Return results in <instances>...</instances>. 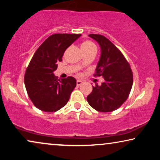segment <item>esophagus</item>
Segmentation results:
<instances>
[{
	"label": "esophagus",
	"instance_id": "obj_1",
	"mask_svg": "<svg viewBox=\"0 0 160 160\" xmlns=\"http://www.w3.org/2000/svg\"><path fill=\"white\" fill-rule=\"evenodd\" d=\"M82 84H83V82H82V81H80V80L76 81V85H77V87H79L80 85H82Z\"/></svg>",
	"mask_w": 160,
	"mask_h": 160
}]
</instances>
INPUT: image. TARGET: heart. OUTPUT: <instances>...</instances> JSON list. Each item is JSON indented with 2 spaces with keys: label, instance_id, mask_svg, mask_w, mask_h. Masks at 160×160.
Wrapping results in <instances>:
<instances>
[{
  "label": "heart",
  "instance_id": "1",
  "mask_svg": "<svg viewBox=\"0 0 160 160\" xmlns=\"http://www.w3.org/2000/svg\"><path fill=\"white\" fill-rule=\"evenodd\" d=\"M81 49H82L83 52H84L85 54L88 53V52L96 51V46L95 45V43H94L93 42H92L91 41L85 40L81 43ZM78 65L81 67L84 66V62H81L79 64H78Z\"/></svg>",
  "mask_w": 160,
  "mask_h": 160
}]
</instances>
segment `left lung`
Here are the masks:
<instances>
[{"label":"left lung","instance_id":"obj_1","mask_svg":"<svg viewBox=\"0 0 160 160\" xmlns=\"http://www.w3.org/2000/svg\"><path fill=\"white\" fill-rule=\"evenodd\" d=\"M101 48V56L96 68L95 77L102 76L105 82L96 84L87 96L88 103L100 112H111L126 101L133 83L130 65L121 51L106 37L89 34Z\"/></svg>","mask_w":160,"mask_h":160}]
</instances>
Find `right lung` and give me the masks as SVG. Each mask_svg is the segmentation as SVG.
<instances>
[{
    "label": "right lung",
    "instance_id": "right-lung-1",
    "mask_svg": "<svg viewBox=\"0 0 160 160\" xmlns=\"http://www.w3.org/2000/svg\"><path fill=\"white\" fill-rule=\"evenodd\" d=\"M81 34L55 33L43 41L30 60L25 74L28 95L35 106L45 112H55L64 107L76 86L72 76L58 82L53 72L64 52Z\"/></svg>",
    "mask_w": 160,
    "mask_h": 160
}]
</instances>
